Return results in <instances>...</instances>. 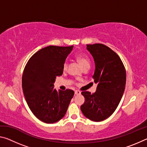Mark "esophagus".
<instances>
[{
	"label": "esophagus",
	"instance_id": "34e87169",
	"mask_svg": "<svg viewBox=\"0 0 147 147\" xmlns=\"http://www.w3.org/2000/svg\"><path fill=\"white\" fill-rule=\"evenodd\" d=\"M80 93H81V92L78 90H76L75 91H74V94H75L76 95H78V94H80Z\"/></svg>",
	"mask_w": 147,
	"mask_h": 147
}]
</instances>
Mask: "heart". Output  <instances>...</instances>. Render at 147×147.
I'll return each instance as SVG.
<instances>
[{
    "label": "heart",
    "instance_id": "heart-1",
    "mask_svg": "<svg viewBox=\"0 0 147 147\" xmlns=\"http://www.w3.org/2000/svg\"><path fill=\"white\" fill-rule=\"evenodd\" d=\"M77 59H78V62L80 63V64L81 65V66L83 68L85 67L86 66H89L90 65V63H89V59H88V57L86 56H82V55H80L77 56ZM67 63H64L63 65V69L64 70H65L67 69Z\"/></svg>",
    "mask_w": 147,
    "mask_h": 147
}]
</instances>
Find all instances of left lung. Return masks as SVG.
I'll use <instances>...</instances> for the list:
<instances>
[{"label": "left lung", "mask_w": 147, "mask_h": 147, "mask_svg": "<svg viewBox=\"0 0 147 147\" xmlns=\"http://www.w3.org/2000/svg\"><path fill=\"white\" fill-rule=\"evenodd\" d=\"M93 56L95 69L93 76L96 91H82L85 102L80 109L90 120L100 122L108 118L117 108L126 85V71L121 58L103 44L87 45Z\"/></svg>", "instance_id": "left-lung-1"}]
</instances>
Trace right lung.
<instances>
[{
    "instance_id": "obj_1",
    "label": "right lung",
    "mask_w": 147,
    "mask_h": 147,
    "mask_svg": "<svg viewBox=\"0 0 147 147\" xmlns=\"http://www.w3.org/2000/svg\"><path fill=\"white\" fill-rule=\"evenodd\" d=\"M73 46H48L39 50L27 62L22 87L32 112L45 123H54L65 115L74 91L54 89L56 76L63 72V65Z\"/></svg>"
}]
</instances>
